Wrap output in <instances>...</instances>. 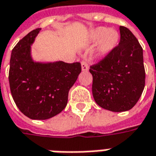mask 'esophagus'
Instances as JSON below:
<instances>
[{
	"mask_svg": "<svg viewBox=\"0 0 156 156\" xmlns=\"http://www.w3.org/2000/svg\"><path fill=\"white\" fill-rule=\"evenodd\" d=\"M81 64H82V70H83V71H88V62H87L86 59H83V60L81 62Z\"/></svg>",
	"mask_w": 156,
	"mask_h": 156,
	"instance_id": "34e87169",
	"label": "esophagus"
}]
</instances>
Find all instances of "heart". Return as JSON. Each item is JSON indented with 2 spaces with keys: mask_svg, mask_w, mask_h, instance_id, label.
<instances>
[{
  "mask_svg": "<svg viewBox=\"0 0 156 156\" xmlns=\"http://www.w3.org/2000/svg\"><path fill=\"white\" fill-rule=\"evenodd\" d=\"M92 37L94 41H100L98 51L101 55H106L111 51L118 44L119 34L113 29H108L106 27H98L92 33Z\"/></svg>",
  "mask_w": 156,
  "mask_h": 156,
  "instance_id": "1",
  "label": "heart"
}]
</instances>
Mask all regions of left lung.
<instances>
[{"label": "left lung", "mask_w": 156, "mask_h": 156, "mask_svg": "<svg viewBox=\"0 0 156 156\" xmlns=\"http://www.w3.org/2000/svg\"><path fill=\"white\" fill-rule=\"evenodd\" d=\"M119 32V45L89 68L95 102L113 112L133 108L145 83L143 48L127 27L120 26Z\"/></svg>", "instance_id": "left-lung-1"}]
</instances>
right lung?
<instances>
[{
  "mask_svg": "<svg viewBox=\"0 0 156 156\" xmlns=\"http://www.w3.org/2000/svg\"><path fill=\"white\" fill-rule=\"evenodd\" d=\"M41 28L26 35L12 49L9 83L12 98L22 114L32 119H48L67 105L68 92L81 73V63L34 62L30 49Z\"/></svg>",
  "mask_w": 156,
  "mask_h": 156,
  "instance_id": "obj_1",
  "label": "right lung"
}]
</instances>
